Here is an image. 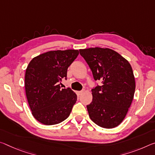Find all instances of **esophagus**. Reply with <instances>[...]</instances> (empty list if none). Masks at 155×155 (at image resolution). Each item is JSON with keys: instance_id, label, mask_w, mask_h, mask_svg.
Instances as JSON below:
<instances>
[{"instance_id": "1", "label": "esophagus", "mask_w": 155, "mask_h": 155, "mask_svg": "<svg viewBox=\"0 0 155 155\" xmlns=\"http://www.w3.org/2000/svg\"><path fill=\"white\" fill-rule=\"evenodd\" d=\"M84 92V90H82V91H78V92H77V94H78V95H81L82 94V93Z\"/></svg>"}]
</instances>
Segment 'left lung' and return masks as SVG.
Here are the masks:
<instances>
[{"label": "left lung", "instance_id": "obj_1", "mask_svg": "<svg viewBox=\"0 0 155 155\" xmlns=\"http://www.w3.org/2000/svg\"><path fill=\"white\" fill-rule=\"evenodd\" d=\"M95 81L102 85L92 90V101L87 105L89 117L98 126L113 128L126 117L134 98L135 80L130 63L109 48L79 50Z\"/></svg>", "mask_w": 155, "mask_h": 155}]
</instances>
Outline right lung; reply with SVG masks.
Returning a JSON list of instances; mask_svg holds the SVG:
<instances>
[{
	"mask_svg": "<svg viewBox=\"0 0 155 155\" xmlns=\"http://www.w3.org/2000/svg\"><path fill=\"white\" fill-rule=\"evenodd\" d=\"M76 50H55L32 58L26 69L25 87L33 117L47 126L58 124L70 116L77 96L61 88L68 68L77 57Z\"/></svg>",
	"mask_w": 155,
	"mask_h": 155,
	"instance_id": "1",
	"label": "right lung"
}]
</instances>
